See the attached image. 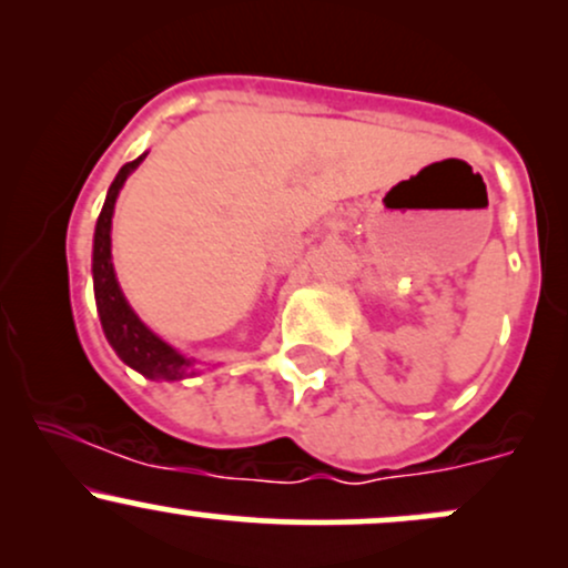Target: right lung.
I'll return each instance as SVG.
<instances>
[{"label": "right lung", "mask_w": 568, "mask_h": 568, "mask_svg": "<svg viewBox=\"0 0 568 568\" xmlns=\"http://www.w3.org/2000/svg\"><path fill=\"white\" fill-rule=\"evenodd\" d=\"M146 158L141 154L139 160L125 162L116 173V179L109 186L106 202H103V211L98 216L95 224V243H93V285H95V304L98 315H101L103 334H106L109 344H112L116 355L128 363L130 368L141 371L149 379H162V382H175L184 379L186 368L192 366V361L184 355H179L173 347H168L160 336H154L139 321L133 310H130L125 296H122L120 283L114 277V264H112V216H114V202L120 194L122 184L130 173L139 168V162Z\"/></svg>", "instance_id": "add662e5"}]
</instances>
